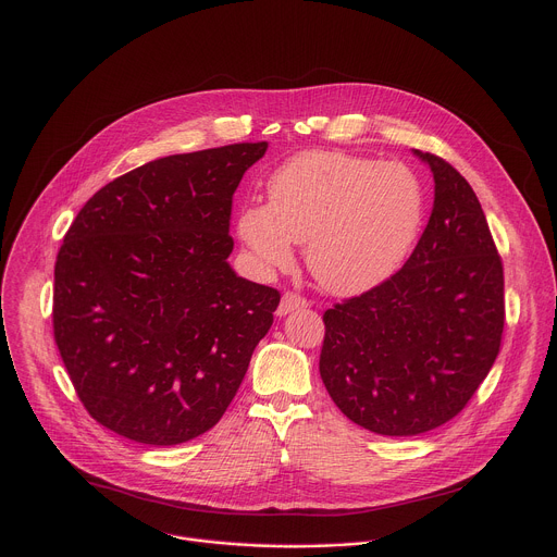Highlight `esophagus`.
Returning a JSON list of instances; mask_svg holds the SVG:
<instances>
[{
  "label": "esophagus",
  "instance_id": "34e87169",
  "mask_svg": "<svg viewBox=\"0 0 557 557\" xmlns=\"http://www.w3.org/2000/svg\"><path fill=\"white\" fill-rule=\"evenodd\" d=\"M309 302H307V298L305 296H300V294H296V292H285L283 294V298H281V305H278V315H287L289 311H294V309H302V307H307Z\"/></svg>",
  "mask_w": 557,
  "mask_h": 557
}]
</instances>
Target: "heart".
<instances>
[{"label": "heart", "mask_w": 557, "mask_h": 557, "mask_svg": "<svg viewBox=\"0 0 557 557\" xmlns=\"http://www.w3.org/2000/svg\"><path fill=\"white\" fill-rule=\"evenodd\" d=\"M268 205L242 209L237 233L268 268H287L294 242L335 294H357L389 276L422 220V187L403 163L344 152H302L268 181Z\"/></svg>", "instance_id": "obj_1"}]
</instances>
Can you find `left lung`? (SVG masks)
<instances>
[{
	"instance_id": "1",
	"label": "left lung",
	"mask_w": 557,
	"mask_h": 557,
	"mask_svg": "<svg viewBox=\"0 0 557 557\" xmlns=\"http://www.w3.org/2000/svg\"><path fill=\"white\" fill-rule=\"evenodd\" d=\"M433 211L405 265L326 309L320 376L346 418L379 435H418L455 418L503 337V261L468 181L420 152Z\"/></svg>"
}]
</instances>
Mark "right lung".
<instances>
[{"instance_id":"obj_1","label":"right lung","mask_w":557,"mask_h":557,"mask_svg":"<svg viewBox=\"0 0 557 557\" xmlns=\"http://www.w3.org/2000/svg\"><path fill=\"white\" fill-rule=\"evenodd\" d=\"M265 141L174 154L104 185L54 268V339L85 409L172 446L218 424L281 294L228 265L233 194Z\"/></svg>"}]
</instances>
